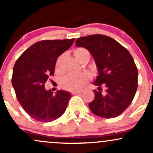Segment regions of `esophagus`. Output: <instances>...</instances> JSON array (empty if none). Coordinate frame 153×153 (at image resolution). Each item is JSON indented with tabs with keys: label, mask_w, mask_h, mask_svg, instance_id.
<instances>
[{
	"label": "esophagus",
	"mask_w": 153,
	"mask_h": 153,
	"mask_svg": "<svg viewBox=\"0 0 153 153\" xmlns=\"http://www.w3.org/2000/svg\"><path fill=\"white\" fill-rule=\"evenodd\" d=\"M82 93V91H73L71 93L73 95H78V94H80Z\"/></svg>",
	"instance_id": "obj_1"
}]
</instances>
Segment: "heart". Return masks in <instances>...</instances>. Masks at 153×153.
Wrapping results in <instances>:
<instances>
[{"mask_svg":"<svg viewBox=\"0 0 153 153\" xmlns=\"http://www.w3.org/2000/svg\"><path fill=\"white\" fill-rule=\"evenodd\" d=\"M74 54L79 62L83 59L90 58V52L84 47H77L74 50ZM62 57L57 60V67L59 68ZM91 79V75L88 73H69L66 75L62 80V85L65 89L68 91H75L81 90L85 86L87 82Z\"/></svg>","mask_w":153,"mask_h":153,"instance_id":"b5f03b06","label":"heart"}]
</instances>
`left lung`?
<instances>
[{
    "instance_id": "8db88e82",
    "label": "left lung",
    "mask_w": 153,
    "mask_h": 153,
    "mask_svg": "<svg viewBox=\"0 0 153 153\" xmlns=\"http://www.w3.org/2000/svg\"><path fill=\"white\" fill-rule=\"evenodd\" d=\"M75 45L86 48L97 66L99 75L94 85L99 91H94L95 98L88 104L92 113L105 119L122 114L131 104L137 89L138 72L132 56L118 42L106 35L78 38Z\"/></svg>"
}]
</instances>
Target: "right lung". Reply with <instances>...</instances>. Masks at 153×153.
I'll use <instances>...</instances> for the list:
<instances>
[{"instance_id":"right-lung-1","label":"right lung","mask_w":153,"mask_h":153,"mask_svg":"<svg viewBox=\"0 0 153 153\" xmlns=\"http://www.w3.org/2000/svg\"><path fill=\"white\" fill-rule=\"evenodd\" d=\"M74 41L68 39L37 42L26 49L15 63L11 82L16 96L24 111L38 122H52L65 111L71 94L58 91L54 95L51 90H45V84L54 76L59 56Z\"/></svg>"}]
</instances>
